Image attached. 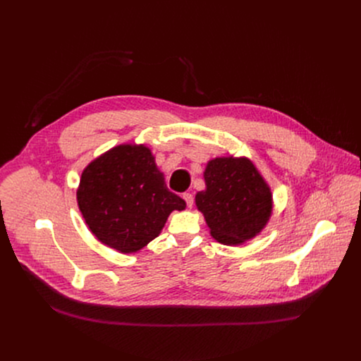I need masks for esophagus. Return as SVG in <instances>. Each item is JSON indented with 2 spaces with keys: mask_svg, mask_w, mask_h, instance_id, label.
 <instances>
[{
  "mask_svg": "<svg viewBox=\"0 0 361 361\" xmlns=\"http://www.w3.org/2000/svg\"><path fill=\"white\" fill-rule=\"evenodd\" d=\"M183 198H184V201H185V204H187V207L191 209L192 204H194V197H192V194H191V192H184V194H183Z\"/></svg>",
  "mask_w": 361,
  "mask_h": 361,
  "instance_id": "esophagus-1",
  "label": "esophagus"
}]
</instances>
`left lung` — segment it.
I'll return each mask as SVG.
<instances>
[{"label": "left lung", "instance_id": "left-lung-1", "mask_svg": "<svg viewBox=\"0 0 361 361\" xmlns=\"http://www.w3.org/2000/svg\"><path fill=\"white\" fill-rule=\"evenodd\" d=\"M205 188L195 205L212 235L223 244H240L259 234L271 214V191L247 159H216L204 171Z\"/></svg>", "mask_w": 361, "mask_h": 361}]
</instances>
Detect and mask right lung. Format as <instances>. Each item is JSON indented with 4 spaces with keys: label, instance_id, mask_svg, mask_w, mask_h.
Here are the masks:
<instances>
[{
    "label": "right lung",
    "instance_id": "obj_1",
    "mask_svg": "<svg viewBox=\"0 0 361 361\" xmlns=\"http://www.w3.org/2000/svg\"><path fill=\"white\" fill-rule=\"evenodd\" d=\"M77 200L92 234L121 252L147 245L173 210L185 209L167 188L151 151L130 144L111 148L84 170Z\"/></svg>",
    "mask_w": 361,
    "mask_h": 361
}]
</instances>
